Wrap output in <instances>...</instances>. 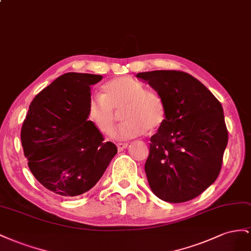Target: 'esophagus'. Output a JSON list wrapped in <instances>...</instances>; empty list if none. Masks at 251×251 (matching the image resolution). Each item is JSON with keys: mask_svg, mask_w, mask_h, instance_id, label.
Masks as SVG:
<instances>
[{"mask_svg": "<svg viewBox=\"0 0 251 251\" xmlns=\"http://www.w3.org/2000/svg\"><path fill=\"white\" fill-rule=\"evenodd\" d=\"M127 146H128L127 143H118V144H117V147H118L119 151H122V150H124Z\"/></svg>", "mask_w": 251, "mask_h": 251, "instance_id": "obj_1", "label": "esophagus"}]
</instances>
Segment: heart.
<instances>
[{"label":"heart","instance_id":"b5f03b06","mask_svg":"<svg viewBox=\"0 0 251 251\" xmlns=\"http://www.w3.org/2000/svg\"><path fill=\"white\" fill-rule=\"evenodd\" d=\"M123 123L114 132L120 140H129L155 131L165 123L166 104L156 91L146 89L131 76L112 78L104 84L103 95L92 96L88 102V118L104 134H111L121 111Z\"/></svg>","mask_w":251,"mask_h":251}]
</instances>
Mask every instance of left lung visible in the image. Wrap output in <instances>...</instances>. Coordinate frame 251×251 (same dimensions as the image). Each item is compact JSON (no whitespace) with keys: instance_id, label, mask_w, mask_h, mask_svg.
I'll use <instances>...</instances> for the list:
<instances>
[{"instance_id":"left-lung-1","label":"left lung","mask_w":251,"mask_h":251,"mask_svg":"<svg viewBox=\"0 0 251 251\" xmlns=\"http://www.w3.org/2000/svg\"><path fill=\"white\" fill-rule=\"evenodd\" d=\"M166 104L165 123L150 138L145 173L154 195L169 203L190 201L220 175L228 143L223 107L187 73H140Z\"/></svg>"}]
</instances>
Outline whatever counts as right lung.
I'll list each match as a JSON object with an SVG mask.
<instances>
[{
    "mask_svg": "<svg viewBox=\"0 0 251 251\" xmlns=\"http://www.w3.org/2000/svg\"><path fill=\"white\" fill-rule=\"evenodd\" d=\"M91 74H64L34 97L21 129L28 167L34 177L62 197L83 195L102 177L117 146L88 119Z\"/></svg>",
    "mask_w": 251,
    "mask_h": 251,
    "instance_id": "1",
    "label": "right lung"
}]
</instances>
